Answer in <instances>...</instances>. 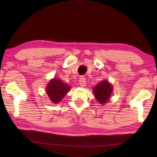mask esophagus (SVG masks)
Segmentation results:
<instances>
[{"label": "esophagus", "instance_id": "1", "mask_svg": "<svg viewBox=\"0 0 157 157\" xmlns=\"http://www.w3.org/2000/svg\"><path fill=\"white\" fill-rule=\"evenodd\" d=\"M79 84L80 85L81 87H84L86 86V78L84 75H82L80 77V78H79Z\"/></svg>", "mask_w": 157, "mask_h": 157}]
</instances>
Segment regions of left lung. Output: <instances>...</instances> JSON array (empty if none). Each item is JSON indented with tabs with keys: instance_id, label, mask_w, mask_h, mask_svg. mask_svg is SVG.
I'll return each mask as SVG.
<instances>
[{
	"instance_id": "1",
	"label": "left lung",
	"mask_w": 157,
	"mask_h": 157,
	"mask_svg": "<svg viewBox=\"0 0 157 157\" xmlns=\"http://www.w3.org/2000/svg\"><path fill=\"white\" fill-rule=\"evenodd\" d=\"M96 98L101 104H105L109 101L113 92L111 85L107 81H103L93 89Z\"/></svg>"
}]
</instances>
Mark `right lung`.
Instances as JSON below:
<instances>
[{"instance_id":"add662e5","label":"right lung","mask_w":157,"mask_h":157,"mask_svg":"<svg viewBox=\"0 0 157 157\" xmlns=\"http://www.w3.org/2000/svg\"><path fill=\"white\" fill-rule=\"evenodd\" d=\"M71 87L64 84L61 79H53L49 82L46 87V93L51 101L55 104L61 101V99L69 92Z\"/></svg>"}]
</instances>
